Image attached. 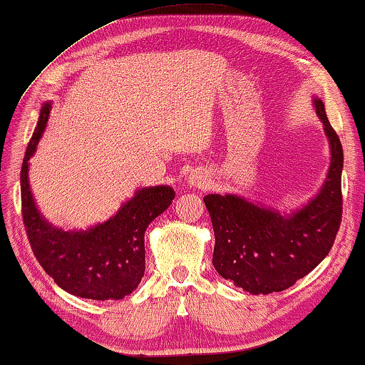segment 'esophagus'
<instances>
[{"instance_id":"obj_1","label":"esophagus","mask_w":365,"mask_h":365,"mask_svg":"<svg viewBox=\"0 0 365 365\" xmlns=\"http://www.w3.org/2000/svg\"><path fill=\"white\" fill-rule=\"evenodd\" d=\"M188 185H190V188L206 190L207 187H210V180H207V177L205 175V173L193 172V173H190V177H188Z\"/></svg>"}]
</instances>
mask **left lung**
I'll return each instance as SVG.
<instances>
[{
	"label": "left lung",
	"instance_id": "1",
	"mask_svg": "<svg viewBox=\"0 0 365 365\" xmlns=\"http://www.w3.org/2000/svg\"><path fill=\"white\" fill-rule=\"evenodd\" d=\"M312 101L331 158L325 182L307 203L281 212L235 193L205 196L216 239L214 268L253 296L281 292L307 276L331 250L339 229L343 146L327 118L325 103L320 97Z\"/></svg>",
	"mask_w": 365,
	"mask_h": 365
}]
</instances>
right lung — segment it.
Instances as JSON below:
<instances>
[{"label": "right lung", "instance_id": "add662e5", "mask_svg": "<svg viewBox=\"0 0 365 365\" xmlns=\"http://www.w3.org/2000/svg\"><path fill=\"white\" fill-rule=\"evenodd\" d=\"M50 110L51 102L43 103L21 169L22 219L34 255L45 273L73 296L123 299L144 276V232L172 205L175 192L169 185L138 188L107 221L86 230L56 227L40 212L29 183V160L47 128Z\"/></svg>", "mask_w": 365, "mask_h": 365}]
</instances>
